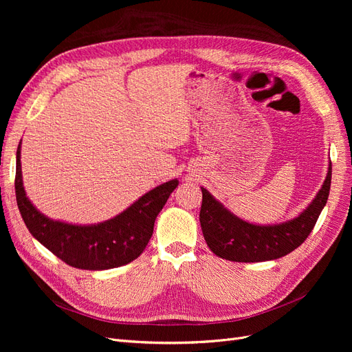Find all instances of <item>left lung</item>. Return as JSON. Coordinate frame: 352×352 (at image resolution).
Instances as JSON below:
<instances>
[{"mask_svg": "<svg viewBox=\"0 0 352 352\" xmlns=\"http://www.w3.org/2000/svg\"><path fill=\"white\" fill-rule=\"evenodd\" d=\"M331 173L329 161L325 181L311 204L298 217L274 226L247 223L201 187L199 223L207 245L217 256L235 263H261L289 254L305 241L325 207L331 188Z\"/></svg>", "mask_w": 352, "mask_h": 352, "instance_id": "left-lung-1", "label": "left lung"}]
</instances>
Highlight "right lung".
I'll list each match as a JSON object with an SVG mask.
<instances>
[{"label":"right lung","instance_id":"1","mask_svg":"<svg viewBox=\"0 0 352 352\" xmlns=\"http://www.w3.org/2000/svg\"><path fill=\"white\" fill-rule=\"evenodd\" d=\"M177 186L178 179L161 184L104 223L68 224L45 217L32 206L23 186L21 142L16 148V206L28 231L65 264L80 270L117 268L138 258L153 235L157 215Z\"/></svg>","mask_w":352,"mask_h":352}]
</instances>
